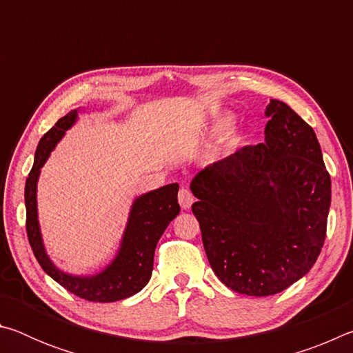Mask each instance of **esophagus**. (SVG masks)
I'll list each match as a JSON object with an SVG mask.
<instances>
[{
    "label": "esophagus",
    "instance_id": "esophagus-1",
    "mask_svg": "<svg viewBox=\"0 0 353 353\" xmlns=\"http://www.w3.org/2000/svg\"><path fill=\"white\" fill-rule=\"evenodd\" d=\"M179 204H181V207L183 208V210H188V208L191 207V204L194 202V196L191 194V191L188 188H181L179 190Z\"/></svg>",
    "mask_w": 353,
    "mask_h": 353
}]
</instances>
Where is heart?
I'll return each instance as SVG.
<instances>
[{"label": "heart", "mask_w": 353, "mask_h": 353, "mask_svg": "<svg viewBox=\"0 0 353 353\" xmlns=\"http://www.w3.org/2000/svg\"><path fill=\"white\" fill-rule=\"evenodd\" d=\"M232 123H234V118H232V117H229V115L219 117L212 126L213 132H224V130H227L232 126Z\"/></svg>", "instance_id": "heart-1"}]
</instances>
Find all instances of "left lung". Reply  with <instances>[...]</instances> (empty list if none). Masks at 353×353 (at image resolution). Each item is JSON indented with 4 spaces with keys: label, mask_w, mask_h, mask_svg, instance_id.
Wrapping results in <instances>:
<instances>
[{
    "label": "left lung",
    "mask_w": 353,
    "mask_h": 353,
    "mask_svg": "<svg viewBox=\"0 0 353 353\" xmlns=\"http://www.w3.org/2000/svg\"><path fill=\"white\" fill-rule=\"evenodd\" d=\"M265 143L244 146L191 181L208 263L246 296L283 291L324 246L332 183L312 126L282 101L266 107Z\"/></svg>",
    "instance_id": "8db88e82"
}]
</instances>
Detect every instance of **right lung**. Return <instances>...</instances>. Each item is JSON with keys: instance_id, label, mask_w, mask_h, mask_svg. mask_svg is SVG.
<instances>
[{"instance_id": "1", "label": "right lung", "mask_w": 353, "mask_h": 353, "mask_svg": "<svg viewBox=\"0 0 353 353\" xmlns=\"http://www.w3.org/2000/svg\"><path fill=\"white\" fill-rule=\"evenodd\" d=\"M76 119L77 110H71L39 141L34 166L25 187L28 240L41 270L65 290L90 302H117L137 294L151 279L155 246L166 227L181 212L177 202L179 185H165L134 201L118 254L103 271L94 276H73L61 271L48 256L41 240L37 216V182L41 166Z\"/></svg>"}]
</instances>
